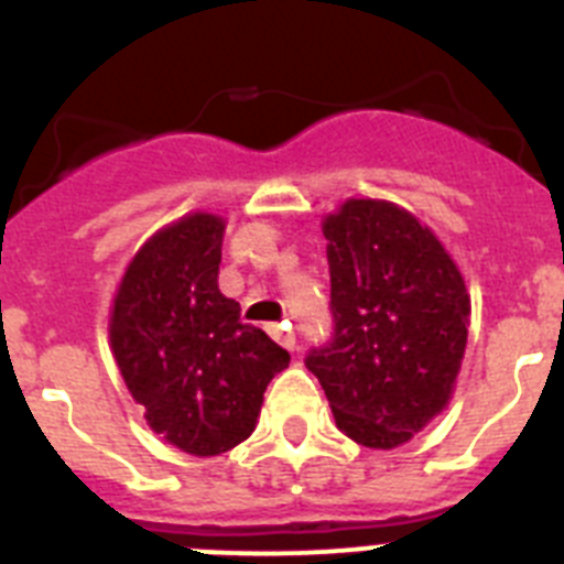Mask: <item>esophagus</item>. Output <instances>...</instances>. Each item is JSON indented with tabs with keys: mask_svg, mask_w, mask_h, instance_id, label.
Here are the masks:
<instances>
[{
	"mask_svg": "<svg viewBox=\"0 0 564 564\" xmlns=\"http://www.w3.org/2000/svg\"><path fill=\"white\" fill-rule=\"evenodd\" d=\"M268 330H271V336L276 338L282 347H288V350H293V347H296V333H293V327L288 325V322H282V325H271Z\"/></svg>",
	"mask_w": 564,
	"mask_h": 564,
	"instance_id": "obj_1",
	"label": "esophagus"
}]
</instances>
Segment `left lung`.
<instances>
[{"label": "left lung", "mask_w": 564, "mask_h": 564, "mask_svg": "<svg viewBox=\"0 0 564 564\" xmlns=\"http://www.w3.org/2000/svg\"><path fill=\"white\" fill-rule=\"evenodd\" d=\"M333 333L307 352L338 430L395 449L446 406L466 350L468 293L441 239L383 200L325 220Z\"/></svg>", "instance_id": "8db88e82"}]
</instances>
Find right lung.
Returning <instances> with one entry per match:
<instances>
[{
	"instance_id": "1",
	"label": "right lung",
	"mask_w": 564,
	"mask_h": 564,
	"mask_svg": "<svg viewBox=\"0 0 564 564\" xmlns=\"http://www.w3.org/2000/svg\"><path fill=\"white\" fill-rule=\"evenodd\" d=\"M226 223L192 214L154 234L115 296L109 341L158 435L197 457L234 449L257 426L262 392L291 364L217 288Z\"/></svg>"
}]
</instances>
